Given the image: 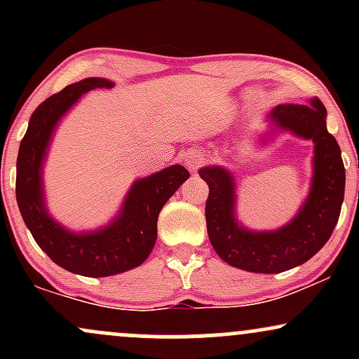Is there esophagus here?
<instances>
[{"mask_svg":"<svg viewBox=\"0 0 359 359\" xmlns=\"http://www.w3.org/2000/svg\"><path fill=\"white\" fill-rule=\"evenodd\" d=\"M184 162L191 170L196 172V168L199 167L201 162H203V155H201L199 151H189V154H185L184 156Z\"/></svg>","mask_w":359,"mask_h":359,"instance_id":"34e87169","label":"esophagus"}]
</instances>
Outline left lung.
<instances>
[{
  "label": "left lung",
  "instance_id": "8db88e82",
  "mask_svg": "<svg viewBox=\"0 0 359 359\" xmlns=\"http://www.w3.org/2000/svg\"><path fill=\"white\" fill-rule=\"evenodd\" d=\"M325 108L287 102L271 109V121L282 130L314 142V180L306 204L290 224L270 233H251L233 217L234 182L221 167L201 168L209 185L205 224L214 251L236 269L253 273H280L311 259L331 238L344 199L346 170L341 148L325 126Z\"/></svg>",
  "mask_w": 359,
  "mask_h": 359
}]
</instances>
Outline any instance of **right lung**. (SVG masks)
Instances as JSON below:
<instances>
[{"label":"right lung","instance_id":"add662e5","mask_svg":"<svg viewBox=\"0 0 359 359\" xmlns=\"http://www.w3.org/2000/svg\"><path fill=\"white\" fill-rule=\"evenodd\" d=\"M111 89L113 82L89 77L52 94L32 113L16 158V201L36 245L62 269L84 277H108L142 265L156 241V219L163 204L189 179V170L172 165L138 180L123 211L106 229L72 234L48 217L43 205V155L55 123L84 93Z\"/></svg>","mask_w":359,"mask_h":359}]
</instances>
